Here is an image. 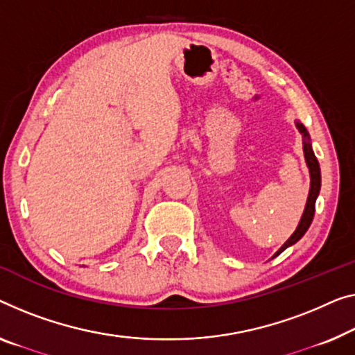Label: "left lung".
Wrapping results in <instances>:
<instances>
[{
    "mask_svg": "<svg viewBox=\"0 0 355 355\" xmlns=\"http://www.w3.org/2000/svg\"><path fill=\"white\" fill-rule=\"evenodd\" d=\"M296 124V129L300 130V134L303 135V151H304V159L306 164H308V168H309V177H311V187H309V194H308V200H306V207L303 215H301V220L298 226H296V230L292 236L288 237V241L285 242V244L279 248V250L274 253V257H277L282 253L285 248H288L290 245H293L298 242L301 237L304 236V232L309 230L311 223H313V218H314V211H315V199L317 196L320 193V167H319V161H317V157L313 151V145H311V137H309V132L306 130V127L298 123V121H295ZM272 257V258H274Z\"/></svg>",
    "mask_w": 355,
    "mask_h": 355,
    "instance_id": "1",
    "label": "left lung"
}]
</instances>
